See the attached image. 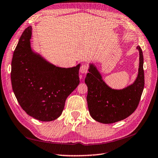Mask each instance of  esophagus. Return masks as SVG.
<instances>
[{"label":"esophagus","instance_id":"esophagus-1","mask_svg":"<svg viewBox=\"0 0 158 158\" xmlns=\"http://www.w3.org/2000/svg\"><path fill=\"white\" fill-rule=\"evenodd\" d=\"M88 68L89 66L87 64H82L80 68V72L82 73V74H86L88 71Z\"/></svg>","mask_w":158,"mask_h":158}]
</instances>
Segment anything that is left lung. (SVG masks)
Returning a JSON list of instances; mask_svg holds the SVG:
<instances>
[{
	"mask_svg": "<svg viewBox=\"0 0 158 158\" xmlns=\"http://www.w3.org/2000/svg\"><path fill=\"white\" fill-rule=\"evenodd\" d=\"M139 68L137 78L125 89H111L102 81L101 76L90 65L85 78L88 86L87 103L90 114L94 120L109 124L123 120L137 108L144 88L143 52L139 46Z\"/></svg>",
	"mask_w": 158,
	"mask_h": 158,
	"instance_id": "8db88e82",
	"label": "left lung"
}]
</instances>
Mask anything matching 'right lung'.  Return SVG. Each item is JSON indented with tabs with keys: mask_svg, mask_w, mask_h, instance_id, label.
<instances>
[{
	"mask_svg": "<svg viewBox=\"0 0 158 158\" xmlns=\"http://www.w3.org/2000/svg\"><path fill=\"white\" fill-rule=\"evenodd\" d=\"M31 27L23 32L11 62L13 90L21 108L42 121L58 118L67 97L80 82V64L61 68L49 64L32 52Z\"/></svg>",
	"mask_w": 158,
	"mask_h": 158,
	"instance_id": "right-lung-1",
	"label": "right lung"
}]
</instances>
